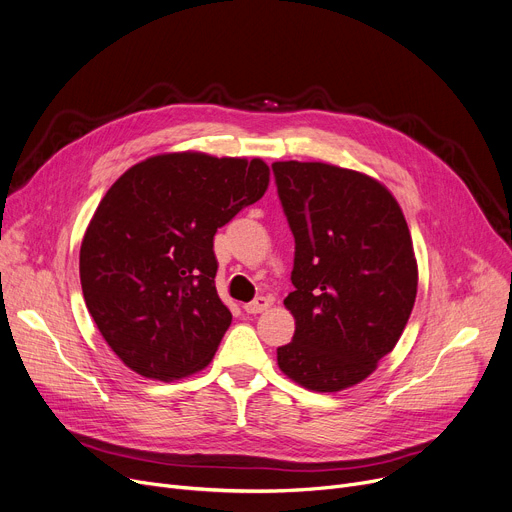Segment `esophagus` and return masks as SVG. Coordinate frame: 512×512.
Listing matches in <instances>:
<instances>
[{"label": "esophagus", "mask_w": 512, "mask_h": 512, "mask_svg": "<svg viewBox=\"0 0 512 512\" xmlns=\"http://www.w3.org/2000/svg\"><path fill=\"white\" fill-rule=\"evenodd\" d=\"M270 305H272V301L267 299V297H257L255 301H251V303L245 305V311L251 313V315H257V313H263Z\"/></svg>", "instance_id": "esophagus-1"}]
</instances>
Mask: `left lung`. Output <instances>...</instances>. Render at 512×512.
<instances>
[{
	"label": "left lung",
	"instance_id": "8db88e82",
	"mask_svg": "<svg viewBox=\"0 0 512 512\" xmlns=\"http://www.w3.org/2000/svg\"><path fill=\"white\" fill-rule=\"evenodd\" d=\"M294 236L292 382L338 392L363 382L396 346L417 297V259L400 205L375 178L321 161L272 166Z\"/></svg>",
	"mask_w": 512,
	"mask_h": 512
}]
</instances>
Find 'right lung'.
I'll return each mask as SVG.
<instances>
[{
  "label": "right lung",
  "mask_w": 512,
  "mask_h": 512,
  "mask_svg": "<svg viewBox=\"0 0 512 512\" xmlns=\"http://www.w3.org/2000/svg\"><path fill=\"white\" fill-rule=\"evenodd\" d=\"M267 184L259 157L182 151L141 161L105 193L80 245V286L126 367L172 382L209 365L232 321L213 236Z\"/></svg>",
  "instance_id": "1"
}]
</instances>
